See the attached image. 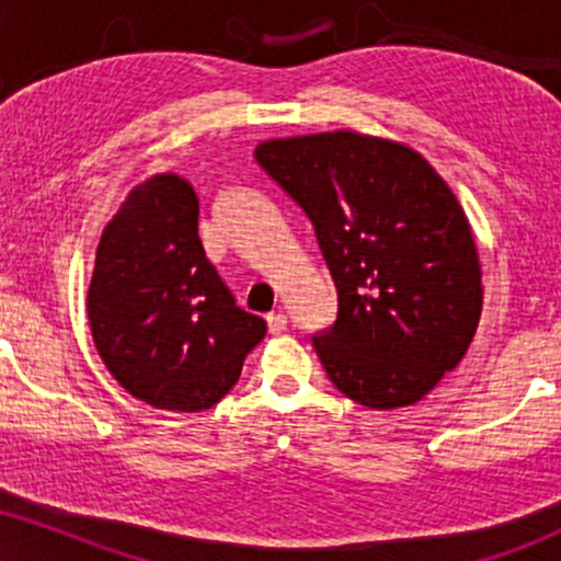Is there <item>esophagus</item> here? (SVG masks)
Segmentation results:
<instances>
[{
    "mask_svg": "<svg viewBox=\"0 0 561 561\" xmlns=\"http://www.w3.org/2000/svg\"><path fill=\"white\" fill-rule=\"evenodd\" d=\"M267 328H270V333H273V335L286 333V330H288V317L283 314V312L267 314Z\"/></svg>",
    "mask_w": 561,
    "mask_h": 561,
    "instance_id": "1",
    "label": "esophagus"
}]
</instances>
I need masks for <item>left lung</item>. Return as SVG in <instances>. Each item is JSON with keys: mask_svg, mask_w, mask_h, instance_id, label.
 Instances as JSON below:
<instances>
[{"mask_svg": "<svg viewBox=\"0 0 561 561\" xmlns=\"http://www.w3.org/2000/svg\"><path fill=\"white\" fill-rule=\"evenodd\" d=\"M312 220L337 317L312 335L330 382L366 408L416 403L466 356L481 265L466 213L416 150L356 133L257 145Z\"/></svg>", "mask_w": 561, "mask_h": 561, "instance_id": "1", "label": "left lung"}]
</instances>
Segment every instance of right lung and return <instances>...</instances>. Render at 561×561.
Here are the masks:
<instances>
[{"instance_id":"obj_1","label":"right lung","mask_w":561,"mask_h":561,"mask_svg":"<svg viewBox=\"0 0 561 561\" xmlns=\"http://www.w3.org/2000/svg\"><path fill=\"white\" fill-rule=\"evenodd\" d=\"M190 182L158 174L103 228L88 291L99 356L129 396L163 411L213 408L267 333L205 257Z\"/></svg>"}]
</instances>
